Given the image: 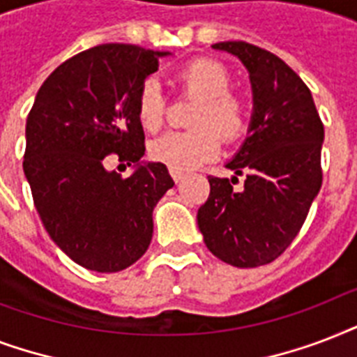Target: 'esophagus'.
Returning a JSON list of instances; mask_svg holds the SVG:
<instances>
[{
  "label": "esophagus",
  "instance_id": "34e87169",
  "mask_svg": "<svg viewBox=\"0 0 357 357\" xmlns=\"http://www.w3.org/2000/svg\"><path fill=\"white\" fill-rule=\"evenodd\" d=\"M170 176H172V179L176 181V183H179V181L185 178V172H179V170H170Z\"/></svg>",
  "mask_w": 357,
  "mask_h": 357
}]
</instances>
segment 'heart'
<instances>
[{
    "label": "heart",
    "instance_id": "1",
    "mask_svg": "<svg viewBox=\"0 0 357 357\" xmlns=\"http://www.w3.org/2000/svg\"><path fill=\"white\" fill-rule=\"evenodd\" d=\"M178 83L187 96L200 98L196 103L190 131H168L151 140L150 157L170 170H190L213 161L220 153L222 137L237 140L246 129L244 102L229 91L228 68L213 59H196L178 72ZM167 116V98L159 83L144 81L137 96V120L146 131H157Z\"/></svg>",
    "mask_w": 357,
    "mask_h": 357
}]
</instances>
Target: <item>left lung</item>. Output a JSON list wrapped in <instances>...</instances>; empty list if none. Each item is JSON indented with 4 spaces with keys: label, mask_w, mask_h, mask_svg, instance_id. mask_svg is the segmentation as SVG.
Instances as JSON below:
<instances>
[{
    "label": "left lung",
    "mask_w": 357,
    "mask_h": 357,
    "mask_svg": "<svg viewBox=\"0 0 357 357\" xmlns=\"http://www.w3.org/2000/svg\"><path fill=\"white\" fill-rule=\"evenodd\" d=\"M243 61L254 92L248 137L226 165L246 176H209V198L198 228L213 255L238 268L280 257L298 235L322 185L324 126L310 89L293 68L263 47L243 40L213 44Z\"/></svg>",
    "instance_id": "obj_1"
}]
</instances>
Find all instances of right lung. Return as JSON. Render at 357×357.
I'll return each mask as SVG.
<instances>
[{
	"instance_id": "add662e5",
	"label": "right lung",
	"mask_w": 357,
	"mask_h": 357,
	"mask_svg": "<svg viewBox=\"0 0 357 357\" xmlns=\"http://www.w3.org/2000/svg\"><path fill=\"white\" fill-rule=\"evenodd\" d=\"M133 44H100L53 70L25 126L24 172L53 243L77 265L119 272L153 235V207L174 181L161 162H140L144 131L137 96L159 57ZM137 165L123 180L107 155Z\"/></svg>"
}]
</instances>
